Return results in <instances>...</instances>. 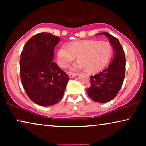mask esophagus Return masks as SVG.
I'll list each match as a JSON object with an SVG mask.
<instances>
[{
    "label": "esophagus",
    "instance_id": "esophagus-1",
    "mask_svg": "<svg viewBox=\"0 0 146 146\" xmlns=\"http://www.w3.org/2000/svg\"><path fill=\"white\" fill-rule=\"evenodd\" d=\"M77 75H78V74L75 73V72H70V73H68V76H69V77L70 78H74L75 76H76Z\"/></svg>",
    "mask_w": 146,
    "mask_h": 146
}]
</instances>
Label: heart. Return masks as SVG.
I'll list each match as a JSON object with an SVG mask.
<instances>
[{"label": "heart", "mask_w": 146, "mask_h": 146, "mask_svg": "<svg viewBox=\"0 0 146 146\" xmlns=\"http://www.w3.org/2000/svg\"><path fill=\"white\" fill-rule=\"evenodd\" d=\"M113 54V45L108 41H76L62 46L58 52V62L66 68L75 59L78 60L72 66L73 70L86 68L89 72L101 71L110 63Z\"/></svg>", "instance_id": "1"}]
</instances>
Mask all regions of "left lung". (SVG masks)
Wrapping results in <instances>:
<instances>
[{"mask_svg": "<svg viewBox=\"0 0 146 146\" xmlns=\"http://www.w3.org/2000/svg\"><path fill=\"white\" fill-rule=\"evenodd\" d=\"M108 38L114 50V58L106 69L91 76V85L87 89L88 96L94 102L105 103L116 96L123 84L125 71V57L117 38L108 33H102Z\"/></svg>", "mask_w": 146, "mask_h": 146, "instance_id": "obj_1", "label": "left lung"}]
</instances>
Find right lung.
I'll use <instances>...</instances> for the list:
<instances>
[{"instance_id": "right-lung-1", "label": "right lung", "mask_w": 146, "mask_h": 146, "mask_svg": "<svg viewBox=\"0 0 146 146\" xmlns=\"http://www.w3.org/2000/svg\"><path fill=\"white\" fill-rule=\"evenodd\" d=\"M60 37L40 33L25 44L20 59L21 80L34 102L42 106L55 104L62 98L68 76L54 62V48Z\"/></svg>"}]
</instances>
